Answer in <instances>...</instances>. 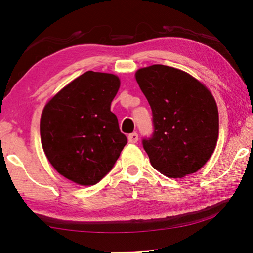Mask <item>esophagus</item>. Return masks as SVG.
Listing matches in <instances>:
<instances>
[{"label":"esophagus","mask_w":253,"mask_h":253,"mask_svg":"<svg viewBox=\"0 0 253 253\" xmlns=\"http://www.w3.org/2000/svg\"><path fill=\"white\" fill-rule=\"evenodd\" d=\"M128 140L131 143H136L138 141V133L137 132H132L130 133L129 136H128Z\"/></svg>","instance_id":"34e87169"}]
</instances>
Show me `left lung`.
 Instances as JSON below:
<instances>
[{"label":"left lung","instance_id":"left-lung-1","mask_svg":"<svg viewBox=\"0 0 253 253\" xmlns=\"http://www.w3.org/2000/svg\"><path fill=\"white\" fill-rule=\"evenodd\" d=\"M136 80L152 110L153 132L142 139L151 165L169 178L196 173L217 142L213 95L191 75L159 64L138 69Z\"/></svg>","mask_w":253,"mask_h":253}]
</instances>
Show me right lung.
Wrapping results in <instances>:
<instances>
[{"label":"right lung","mask_w":253,"mask_h":253,"mask_svg":"<svg viewBox=\"0 0 253 253\" xmlns=\"http://www.w3.org/2000/svg\"><path fill=\"white\" fill-rule=\"evenodd\" d=\"M120 84L113 74L85 72L53 96L42 112L40 136L46 158L78 185L99 182L126 146L127 138L111 112Z\"/></svg>","instance_id":"add662e5"}]
</instances>
